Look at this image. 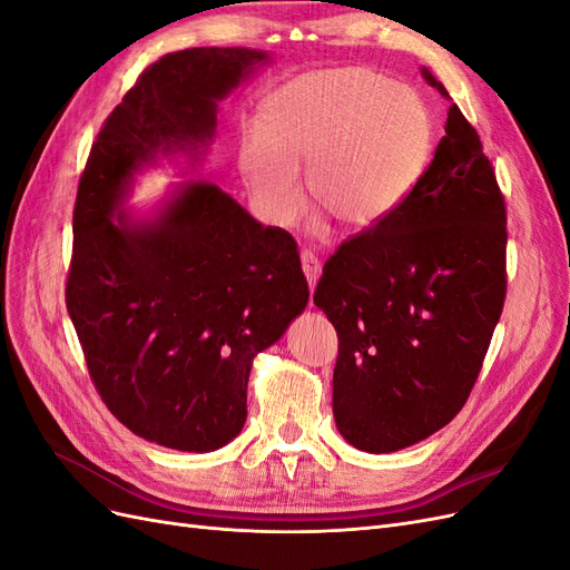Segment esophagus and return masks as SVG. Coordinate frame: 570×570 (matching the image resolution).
I'll list each match as a JSON object with an SVG mask.
<instances>
[{
	"mask_svg": "<svg viewBox=\"0 0 570 570\" xmlns=\"http://www.w3.org/2000/svg\"><path fill=\"white\" fill-rule=\"evenodd\" d=\"M299 262H302V271H304V275H306L308 285L316 287V283H318V278H321V262H318V258H316L312 252H302Z\"/></svg>",
	"mask_w": 570,
	"mask_h": 570,
	"instance_id": "1",
	"label": "esophagus"
}]
</instances>
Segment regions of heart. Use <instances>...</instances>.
Listing matches in <instances>:
<instances>
[{
    "label": "heart",
    "mask_w": 570,
    "mask_h": 570,
    "mask_svg": "<svg viewBox=\"0 0 570 570\" xmlns=\"http://www.w3.org/2000/svg\"><path fill=\"white\" fill-rule=\"evenodd\" d=\"M264 130L239 140L237 166L254 209L283 228L314 204L361 233L390 218L421 183L435 126L423 97L371 68L292 80L266 99Z\"/></svg>",
    "instance_id": "obj_1"
}]
</instances>
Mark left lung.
<instances>
[{"instance_id":"1","label":"left lung","mask_w":570,"mask_h":570,"mask_svg":"<svg viewBox=\"0 0 570 570\" xmlns=\"http://www.w3.org/2000/svg\"><path fill=\"white\" fill-rule=\"evenodd\" d=\"M504 297V197L475 128L452 105L411 197L347 239L316 285L314 304L340 340V435L361 452L390 454L450 423L469 400Z\"/></svg>"}]
</instances>
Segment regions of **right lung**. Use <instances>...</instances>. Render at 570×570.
<instances>
[{
    "mask_svg": "<svg viewBox=\"0 0 570 570\" xmlns=\"http://www.w3.org/2000/svg\"><path fill=\"white\" fill-rule=\"evenodd\" d=\"M266 63L247 47L161 57L107 118L78 185L68 316L109 411L168 450L239 435L254 356L308 302L292 235L199 176L218 101ZM161 160L190 180L147 215L126 210L134 178Z\"/></svg>",
    "mask_w": 570,
    "mask_h": 570,
    "instance_id": "right-lung-1",
    "label": "right lung"
}]
</instances>
